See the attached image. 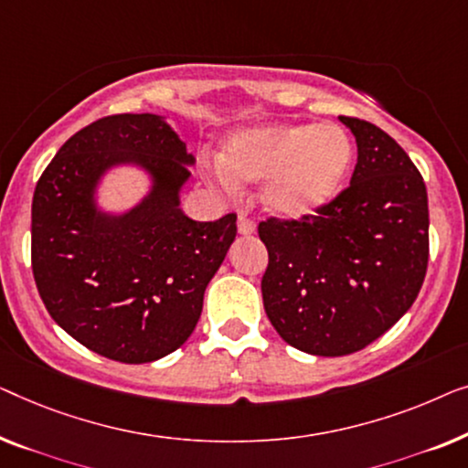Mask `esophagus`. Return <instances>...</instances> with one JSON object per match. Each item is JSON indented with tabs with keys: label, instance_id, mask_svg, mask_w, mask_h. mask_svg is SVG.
Segmentation results:
<instances>
[{
	"label": "esophagus",
	"instance_id": "esophagus-1",
	"mask_svg": "<svg viewBox=\"0 0 468 468\" xmlns=\"http://www.w3.org/2000/svg\"><path fill=\"white\" fill-rule=\"evenodd\" d=\"M237 231H239V235H252L256 231L254 220H250L248 216L239 214V218H237Z\"/></svg>",
	"mask_w": 468,
	"mask_h": 468
}]
</instances>
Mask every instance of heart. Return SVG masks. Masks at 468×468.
I'll return each mask as SVG.
<instances>
[{"label": "heart", "instance_id": "obj_1", "mask_svg": "<svg viewBox=\"0 0 468 468\" xmlns=\"http://www.w3.org/2000/svg\"><path fill=\"white\" fill-rule=\"evenodd\" d=\"M352 163L354 144L337 124H259L222 144L220 169L209 177L229 195L267 182L265 206L280 218L301 220L341 193Z\"/></svg>", "mask_w": 468, "mask_h": 468}]
</instances>
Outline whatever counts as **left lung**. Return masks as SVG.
<instances>
[{"instance_id":"obj_1","label":"left lung","mask_w":468,"mask_h":468,"mask_svg":"<svg viewBox=\"0 0 468 468\" xmlns=\"http://www.w3.org/2000/svg\"><path fill=\"white\" fill-rule=\"evenodd\" d=\"M339 121L358 146L350 186L318 214L259 225L267 318L288 346L314 356H346L381 337L413 305L429 265L420 171L386 131Z\"/></svg>"}]
</instances>
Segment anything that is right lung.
Returning a JSON list of instances; mask_svg holds the SVG:
<instances>
[{
  "label": "right lung",
  "mask_w": 468,
  "mask_h": 468,
  "mask_svg": "<svg viewBox=\"0 0 468 468\" xmlns=\"http://www.w3.org/2000/svg\"><path fill=\"white\" fill-rule=\"evenodd\" d=\"M195 156L159 114L90 122L58 148L31 206V267L52 320L84 347L127 365L177 350L237 235V216L188 218L180 193ZM137 166L147 195L108 213L96 193L112 168Z\"/></svg>",
  "instance_id": "obj_1"
}]
</instances>
